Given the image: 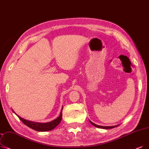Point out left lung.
Here are the masks:
<instances>
[{"instance_id": "8db88e82", "label": "left lung", "mask_w": 149, "mask_h": 149, "mask_svg": "<svg viewBox=\"0 0 149 149\" xmlns=\"http://www.w3.org/2000/svg\"><path fill=\"white\" fill-rule=\"evenodd\" d=\"M89 122L92 125H93L94 127L99 128H102V129H111V128H115V127H116L119 125H114V126H102V125H97V124H94V123H93L90 120H89Z\"/></svg>"}]
</instances>
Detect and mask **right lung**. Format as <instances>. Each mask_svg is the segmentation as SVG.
I'll return each instance as SVG.
<instances>
[{"instance_id": "obj_1", "label": "right lung", "mask_w": 149, "mask_h": 149, "mask_svg": "<svg viewBox=\"0 0 149 149\" xmlns=\"http://www.w3.org/2000/svg\"><path fill=\"white\" fill-rule=\"evenodd\" d=\"M63 107L61 108V111L60 113V116L56 118L55 119L52 120L49 122H46V123H41V122H33V121H30L26 119H24V118L20 117V116H18L15 111L13 109V113L17 115V117L19 118L25 125H26L27 127L31 128L33 129V130H35L38 132H47L53 130L58 125L62 119V110H63Z\"/></svg>"}]
</instances>
